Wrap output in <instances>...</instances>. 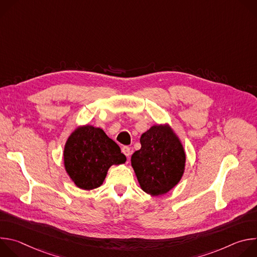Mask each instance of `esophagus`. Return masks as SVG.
<instances>
[{
	"mask_svg": "<svg viewBox=\"0 0 257 257\" xmlns=\"http://www.w3.org/2000/svg\"><path fill=\"white\" fill-rule=\"evenodd\" d=\"M122 153H123L127 158H129L130 155H131V149L129 148V146H123V148H122Z\"/></svg>",
	"mask_w": 257,
	"mask_h": 257,
	"instance_id": "34e87169",
	"label": "esophagus"
}]
</instances>
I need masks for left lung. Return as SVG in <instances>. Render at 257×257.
<instances>
[{
	"instance_id": "1",
	"label": "left lung",
	"mask_w": 257,
	"mask_h": 257,
	"mask_svg": "<svg viewBox=\"0 0 257 257\" xmlns=\"http://www.w3.org/2000/svg\"><path fill=\"white\" fill-rule=\"evenodd\" d=\"M140 143L141 149L131 157L140 188L152 196L167 194L185 172L184 146L168 124L152 126L141 135Z\"/></svg>"
}]
</instances>
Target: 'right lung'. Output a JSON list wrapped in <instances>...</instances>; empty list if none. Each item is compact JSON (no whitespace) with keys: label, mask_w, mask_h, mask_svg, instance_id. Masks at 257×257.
<instances>
[{"label":"right lung","mask_w":257,"mask_h":257,"mask_svg":"<svg viewBox=\"0 0 257 257\" xmlns=\"http://www.w3.org/2000/svg\"><path fill=\"white\" fill-rule=\"evenodd\" d=\"M63 161L66 173L75 186L92 190L102 184L113 165L125 164L126 157L102 129L86 124L68 136Z\"/></svg>","instance_id":"add662e5"}]
</instances>
